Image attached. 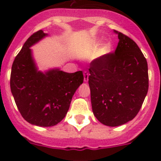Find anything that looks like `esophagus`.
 <instances>
[{
    "label": "esophagus",
    "instance_id": "obj_1",
    "mask_svg": "<svg viewBox=\"0 0 161 161\" xmlns=\"http://www.w3.org/2000/svg\"><path fill=\"white\" fill-rule=\"evenodd\" d=\"M89 73L87 72H84V80L85 82H87L89 80Z\"/></svg>",
    "mask_w": 161,
    "mask_h": 161
}]
</instances>
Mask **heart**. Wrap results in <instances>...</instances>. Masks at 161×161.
<instances>
[{
    "instance_id": "1",
    "label": "heart",
    "mask_w": 161,
    "mask_h": 161,
    "mask_svg": "<svg viewBox=\"0 0 161 161\" xmlns=\"http://www.w3.org/2000/svg\"><path fill=\"white\" fill-rule=\"evenodd\" d=\"M99 45H100V42H94L90 47H89L88 52H89V53H94L97 50ZM110 50H111V45H110V44H106V45H104V46L102 47L101 52H102V54H106L109 53V52H110Z\"/></svg>"
}]
</instances>
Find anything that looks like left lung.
I'll return each instance as SVG.
<instances>
[{
	"label": "left lung",
	"mask_w": 161,
	"mask_h": 161,
	"mask_svg": "<svg viewBox=\"0 0 161 161\" xmlns=\"http://www.w3.org/2000/svg\"><path fill=\"white\" fill-rule=\"evenodd\" d=\"M114 52L92 61L89 85L93 114L102 124L118 126L139 113L148 90L147 63L135 41L114 31Z\"/></svg>",
	"instance_id": "1"
}]
</instances>
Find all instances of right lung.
Masks as SVG:
<instances>
[{
    "mask_svg": "<svg viewBox=\"0 0 161 161\" xmlns=\"http://www.w3.org/2000/svg\"><path fill=\"white\" fill-rule=\"evenodd\" d=\"M47 34L34 33L18 54L12 65L10 89L20 114L31 124L52 126L65 117L72 96L83 83L82 71L68 73L59 69L37 70L30 49Z\"/></svg>",
    "mask_w": 161,
    "mask_h": 161,
    "instance_id": "add662e5",
    "label": "right lung"
}]
</instances>
